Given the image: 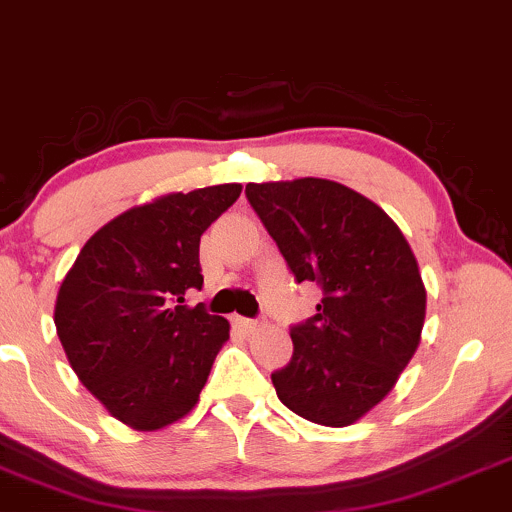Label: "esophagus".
Masks as SVG:
<instances>
[{
	"label": "esophagus",
	"instance_id": "obj_1",
	"mask_svg": "<svg viewBox=\"0 0 512 512\" xmlns=\"http://www.w3.org/2000/svg\"><path fill=\"white\" fill-rule=\"evenodd\" d=\"M233 322L245 332H255L262 327V320H250V317H233Z\"/></svg>",
	"mask_w": 512,
	"mask_h": 512
}]
</instances>
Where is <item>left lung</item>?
<instances>
[{
	"label": "left lung",
	"mask_w": 512,
	"mask_h": 512,
	"mask_svg": "<svg viewBox=\"0 0 512 512\" xmlns=\"http://www.w3.org/2000/svg\"><path fill=\"white\" fill-rule=\"evenodd\" d=\"M296 281L322 289L317 313L291 327L293 356L274 370L276 395L322 426H351L397 383L421 339L426 289L397 223L339 182H248Z\"/></svg>",
	"instance_id": "obj_1"
}]
</instances>
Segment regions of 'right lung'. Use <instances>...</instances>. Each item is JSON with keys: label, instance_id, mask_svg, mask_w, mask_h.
Masks as SVG:
<instances>
[{"label": "right lung", "instance_id": "obj_1", "mask_svg": "<svg viewBox=\"0 0 512 512\" xmlns=\"http://www.w3.org/2000/svg\"><path fill=\"white\" fill-rule=\"evenodd\" d=\"M240 190L228 182L129 209L86 240L64 276L55 303L64 354L86 390L137 431L195 407L226 344V317L185 296L204 284L199 238Z\"/></svg>", "mask_w": 512, "mask_h": 512}]
</instances>
